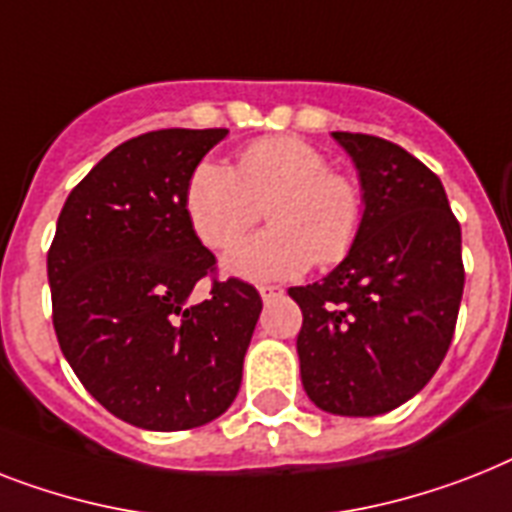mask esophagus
<instances>
[{
	"instance_id": "obj_1",
	"label": "esophagus",
	"mask_w": 512,
	"mask_h": 512,
	"mask_svg": "<svg viewBox=\"0 0 512 512\" xmlns=\"http://www.w3.org/2000/svg\"><path fill=\"white\" fill-rule=\"evenodd\" d=\"M284 292V289H281V286H270V284H260V297L265 299V302H268L270 297H276V294H281Z\"/></svg>"
}]
</instances>
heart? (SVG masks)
Wrapping results in <instances>:
<instances>
[{
	"label": "heart",
	"mask_w": 512,
	"mask_h": 512,
	"mask_svg": "<svg viewBox=\"0 0 512 512\" xmlns=\"http://www.w3.org/2000/svg\"><path fill=\"white\" fill-rule=\"evenodd\" d=\"M269 210L271 231L236 245L226 270L270 281L328 268L355 249L365 226V191L355 176L328 168L321 149L297 136H265L239 152L236 168L205 160L189 173L184 210L199 242L228 249Z\"/></svg>",
	"instance_id": "1"
}]
</instances>
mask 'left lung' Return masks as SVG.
<instances>
[{"mask_svg": "<svg viewBox=\"0 0 512 512\" xmlns=\"http://www.w3.org/2000/svg\"><path fill=\"white\" fill-rule=\"evenodd\" d=\"M360 170L365 226L323 281L289 289L307 397L381 415L429 384L450 350L465 268L460 223L434 170L392 141L334 131Z\"/></svg>", "mask_w": 512, "mask_h": 512, "instance_id": "obj_1", "label": "left lung"}]
</instances>
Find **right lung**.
Returning a JSON list of instances; mask_svg holds the SVG:
<instances>
[{"label":"right lung","instance_id":"1","mask_svg":"<svg viewBox=\"0 0 512 512\" xmlns=\"http://www.w3.org/2000/svg\"><path fill=\"white\" fill-rule=\"evenodd\" d=\"M228 128H162L123 141L65 199L47 255L52 323L86 392L139 429L184 431L226 413L263 310L184 210L189 173ZM207 277L211 294L188 305Z\"/></svg>","mask_w":512,"mask_h":512}]
</instances>
